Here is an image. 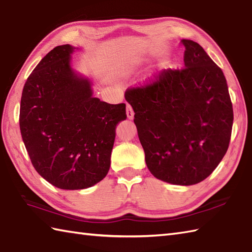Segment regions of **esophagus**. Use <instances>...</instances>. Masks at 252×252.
<instances>
[{
    "label": "esophagus",
    "mask_w": 252,
    "mask_h": 252,
    "mask_svg": "<svg viewBox=\"0 0 252 252\" xmlns=\"http://www.w3.org/2000/svg\"><path fill=\"white\" fill-rule=\"evenodd\" d=\"M126 117L129 118V119H133V118H134V111H133L130 104H126Z\"/></svg>",
    "instance_id": "34e87169"
}]
</instances>
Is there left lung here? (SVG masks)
Wrapping results in <instances>:
<instances>
[{"label": "left lung", "mask_w": 252, "mask_h": 252, "mask_svg": "<svg viewBox=\"0 0 252 252\" xmlns=\"http://www.w3.org/2000/svg\"><path fill=\"white\" fill-rule=\"evenodd\" d=\"M185 67L126 91L151 173L175 185L210 175L226 154L233 105L223 71L202 47L182 40Z\"/></svg>", "instance_id": "left-lung-1"}]
</instances>
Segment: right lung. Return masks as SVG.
Returning a JSON list of instances; mask_svg holds the SVG:
<instances>
[{
  "mask_svg": "<svg viewBox=\"0 0 252 252\" xmlns=\"http://www.w3.org/2000/svg\"><path fill=\"white\" fill-rule=\"evenodd\" d=\"M73 47L56 46L27 79L19 126L36 172L61 189H83L107 175L116 126L126 104L93 97L91 83L70 67Z\"/></svg>",
  "mask_w": 252,
  "mask_h": 252,
  "instance_id": "add662e5",
  "label": "right lung"
}]
</instances>
